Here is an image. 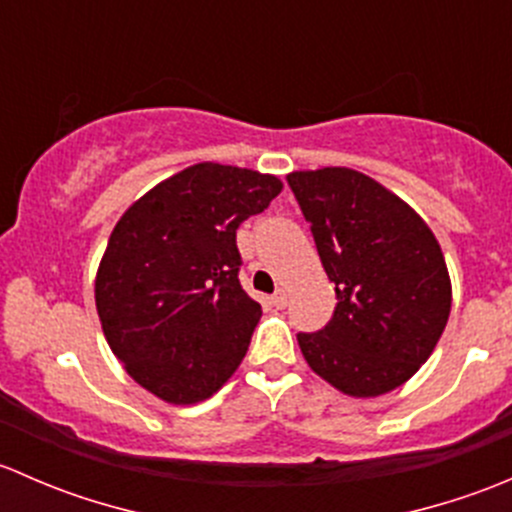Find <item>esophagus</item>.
Returning a JSON list of instances; mask_svg holds the SVG:
<instances>
[{
	"instance_id": "esophagus-1",
	"label": "esophagus",
	"mask_w": 512,
	"mask_h": 512,
	"mask_svg": "<svg viewBox=\"0 0 512 512\" xmlns=\"http://www.w3.org/2000/svg\"><path fill=\"white\" fill-rule=\"evenodd\" d=\"M272 304H275L277 309H285L287 307V292H285V289H277V292L272 294Z\"/></svg>"
}]
</instances>
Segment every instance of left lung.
<instances>
[{
    "mask_svg": "<svg viewBox=\"0 0 512 512\" xmlns=\"http://www.w3.org/2000/svg\"><path fill=\"white\" fill-rule=\"evenodd\" d=\"M287 183L337 292L329 324L299 332V349L342 394H389L426 364L446 329L451 277L441 245L411 205L359 170H294Z\"/></svg>",
    "mask_w": 512,
    "mask_h": 512,
    "instance_id": "1",
    "label": "left lung"
}]
</instances>
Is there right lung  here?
Returning <instances> with one entry per match:
<instances>
[{
	"instance_id": "right-lung-1",
	"label": "right lung",
	"mask_w": 512,
	"mask_h": 512,
	"mask_svg": "<svg viewBox=\"0 0 512 512\" xmlns=\"http://www.w3.org/2000/svg\"><path fill=\"white\" fill-rule=\"evenodd\" d=\"M282 190L275 175L198 163L121 215L96 272L103 337L133 381L198 404L235 374L262 307L240 287L235 232Z\"/></svg>"
}]
</instances>
